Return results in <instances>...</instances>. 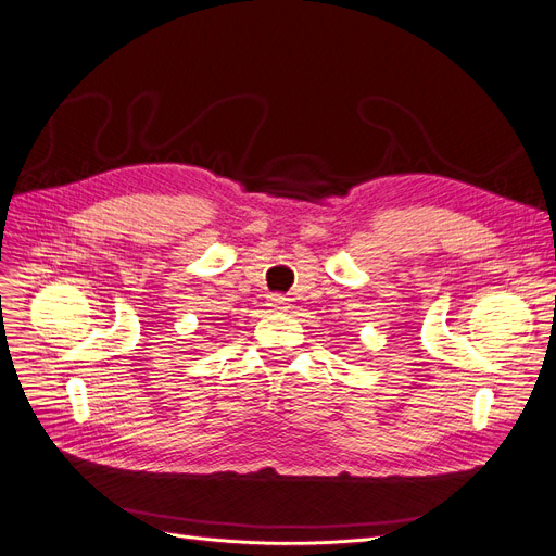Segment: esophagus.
Segmentation results:
<instances>
[{
    "label": "esophagus",
    "instance_id": "34e87169",
    "mask_svg": "<svg viewBox=\"0 0 556 556\" xmlns=\"http://www.w3.org/2000/svg\"><path fill=\"white\" fill-rule=\"evenodd\" d=\"M267 300H270V306H273V309H279V312L289 309V304H291V300H289V298H283V295H270Z\"/></svg>",
    "mask_w": 556,
    "mask_h": 556
}]
</instances>
